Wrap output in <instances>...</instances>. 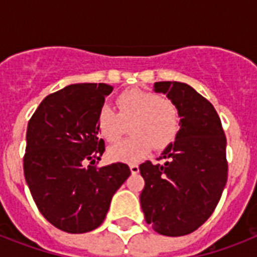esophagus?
<instances>
[{
  "label": "esophagus",
  "mask_w": 257,
  "mask_h": 257,
  "mask_svg": "<svg viewBox=\"0 0 257 257\" xmlns=\"http://www.w3.org/2000/svg\"><path fill=\"white\" fill-rule=\"evenodd\" d=\"M129 168H131V172H132V175H136V173H139V165L137 164H131L129 165Z\"/></svg>",
  "instance_id": "34e87169"
}]
</instances>
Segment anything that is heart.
Listing matches in <instances>:
<instances>
[{
    "mask_svg": "<svg viewBox=\"0 0 257 257\" xmlns=\"http://www.w3.org/2000/svg\"><path fill=\"white\" fill-rule=\"evenodd\" d=\"M117 113L102 106L97 116V129L106 141H117L131 122V139L110 147L108 156L114 161L137 163L152 147L164 149L181 128V113L175 101L144 89H128L116 98Z\"/></svg>",
    "mask_w": 257,
    "mask_h": 257,
    "instance_id": "obj_1",
    "label": "heart"
}]
</instances>
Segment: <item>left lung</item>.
I'll return each instance as SVG.
<instances>
[{
    "label": "left lung",
    "instance_id": "left-lung-1",
    "mask_svg": "<svg viewBox=\"0 0 257 257\" xmlns=\"http://www.w3.org/2000/svg\"><path fill=\"white\" fill-rule=\"evenodd\" d=\"M155 92L177 104L181 128L161 153L164 164L140 165V203L157 233L176 237L196 231L215 211L227 184V139L213 105L192 86L160 81Z\"/></svg>",
    "mask_w": 257,
    "mask_h": 257
}]
</instances>
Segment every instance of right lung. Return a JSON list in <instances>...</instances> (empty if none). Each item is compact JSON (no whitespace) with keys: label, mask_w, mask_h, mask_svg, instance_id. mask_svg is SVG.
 <instances>
[{"label":"right lung","mask_w":257,"mask_h":257,"mask_svg":"<svg viewBox=\"0 0 257 257\" xmlns=\"http://www.w3.org/2000/svg\"><path fill=\"white\" fill-rule=\"evenodd\" d=\"M113 86L73 84L46 96L26 131L24 173L41 215L68 233L100 227L126 164L96 167L105 151L97 116Z\"/></svg>","instance_id":"obj_1"}]
</instances>
